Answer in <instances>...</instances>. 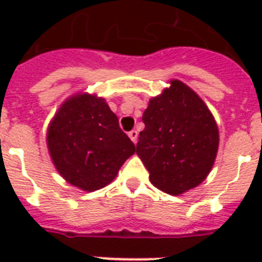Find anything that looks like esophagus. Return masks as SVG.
<instances>
[{"mask_svg": "<svg viewBox=\"0 0 262 262\" xmlns=\"http://www.w3.org/2000/svg\"><path fill=\"white\" fill-rule=\"evenodd\" d=\"M129 137H130L132 141L136 144V143H137V137H139V133H137V130L129 132Z\"/></svg>", "mask_w": 262, "mask_h": 262, "instance_id": "obj_1", "label": "esophagus"}]
</instances>
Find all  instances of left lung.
<instances>
[{
	"label": "left lung",
	"instance_id": "left-lung-1",
	"mask_svg": "<svg viewBox=\"0 0 262 262\" xmlns=\"http://www.w3.org/2000/svg\"><path fill=\"white\" fill-rule=\"evenodd\" d=\"M136 154L154 186L178 195L207 178L219 148V129L211 110L190 87L170 80V87L149 99L143 114Z\"/></svg>",
	"mask_w": 262,
	"mask_h": 262
}]
</instances>
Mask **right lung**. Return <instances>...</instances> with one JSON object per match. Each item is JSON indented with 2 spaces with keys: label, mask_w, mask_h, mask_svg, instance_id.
I'll return each instance as SVG.
<instances>
[{
  "label": "right lung",
  "mask_w": 262,
  "mask_h": 262,
  "mask_svg": "<svg viewBox=\"0 0 262 262\" xmlns=\"http://www.w3.org/2000/svg\"><path fill=\"white\" fill-rule=\"evenodd\" d=\"M47 148L54 167L80 190L107 186L136 152L106 100L88 92L72 95L47 127Z\"/></svg>",
  "instance_id": "right-lung-1"
}]
</instances>
